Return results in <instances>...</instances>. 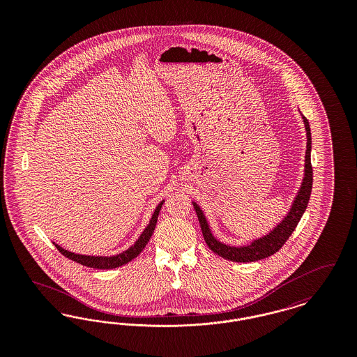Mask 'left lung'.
<instances>
[{
  "instance_id": "left-lung-1",
  "label": "left lung",
  "mask_w": 357,
  "mask_h": 357,
  "mask_svg": "<svg viewBox=\"0 0 357 357\" xmlns=\"http://www.w3.org/2000/svg\"><path fill=\"white\" fill-rule=\"evenodd\" d=\"M303 116V115H301ZM303 121L305 126L306 131V151H305V166H304V178L301 182V186L297 191V195L294 197L291 206L289 208L287 215L273 227L271 231H268L262 237L252 239L250 242L245 245H227L220 241L218 238L214 237L210 223L204 215V210L201 206L192 201V206L197 211L198 220L201 223L202 234L207 246L215 253L221 255L225 259L233 261V262H253L266 257L277 253L282 245L287 242L290 234L294 231L296 226L301 220L303 214L305 213L307 202L312 192V185H313V170L310 163V151H312V135H310V127L309 121L303 116Z\"/></svg>"
}]
</instances>
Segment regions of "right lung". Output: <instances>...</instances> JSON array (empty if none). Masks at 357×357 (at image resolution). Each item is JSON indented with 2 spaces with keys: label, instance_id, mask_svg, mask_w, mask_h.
Wrapping results in <instances>:
<instances>
[{
  "label": "right lung",
  "instance_id": "add662e5",
  "mask_svg": "<svg viewBox=\"0 0 357 357\" xmlns=\"http://www.w3.org/2000/svg\"><path fill=\"white\" fill-rule=\"evenodd\" d=\"M165 202V199H162L159 204L155 207L151 220L149 222V225L146 226V229L142 231V234L137 237L134 245H131L128 249H126L124 252H121L119 255H76L73 252H69L67 249L61 248L60 245L54 243V246L57 248V250L63 255H66L69 259L82 264L88 268H93V269H115L119 268L121 265L130 262L131 259H134L135 257L139 255V253L144 249V246L147 245V242L150 241V238L153 236L155 226H156V221H158V215L159 211L162 208V204Z\"/></svg>",
  "mask_w": 357,
  "mask_h": 357
}]
</instances>
